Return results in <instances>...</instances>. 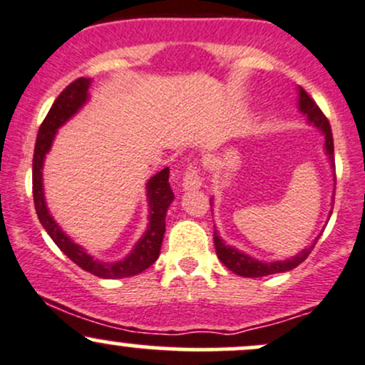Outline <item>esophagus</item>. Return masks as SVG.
<instances>
[{
    "mask_svg": "<svg viewBox=\"0 0 365 365\" xmlns=\"http://www.w3.org/2000/svg\"><path fill=\"white\" fill-rule=\"evenodd\" d=\"M183 190H197L201 189L202 185V178L199 175V168L197 164H187L185 173H183Z\"/></svg>",
    "mask_w": 365,
    "mask_h": 365,
    "instance_id": "34e87169",
    "label": "esophagus"
}]
</instances>
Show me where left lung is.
I'll list each match as a JSON object with an SVG mask.
<instances>
[{"label":"left lung","mask_w":365,"mask_h":365,"mask_svg":"<svg viewBox=\"0 0 365 365\" xmlns=\"http://www.w3.org/2000/svg\"><path fill=\"white\" fill-rule=\"evenodd\" d=\"M299 110L307 115L308 121L314 123L315 126H317L319 130L324 133V137H326V154L329 155L331 166L334 168V142H332L331 124H329V121H327L326 115H324V112L320 110V107L315 103V100L312 98L310 95L303 90V88H299ZM334 182H336V173H334ZM317 239H315L312 246L305 247L302 253L293 256L291 259L263 263V262H258V259L251 258V256L241 253V251H237L235 247L227 246V244L220 239L218 232L215 230L216 256H218L220 262H222L223 265L228 268V270H232L234 274H237V275H242V277H265V275L293 270V268H296L299 263H303L308 258V255L312 253V250H314L315 244H317Z\"/></svg>","instance_id":"left-lung-1"}]
</instances>
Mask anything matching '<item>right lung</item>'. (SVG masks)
Returning a JSON list of instances; mask_svg holds the SVG:
<instances>
[{
  "label": "right lung",
  "mask_w": 365,
  "mask_h": 365,
  "mask_svg": "<svg viewBox=\"0 0 365 365\" xmlns=\"http://www.w3.org/2000/svg\"><path fill=\"white\" fill-rule=\"evenodd\" d=\"M91 79L78 78L72 81L62 93L58 95L53 102L51 109L48 110L45 121L41 123L38 131L34 145V158H33V195H34V207L38 213L39 222L45 227L53 242L57 244L63 255L71 258L72 262L83 270L97 275L100 279H123L131 277V275L142 274L147 270L155 259L159 258L161 244L166 230V211L170 207L171 201L175 199L173 190L170 187V168H164L158 175H154L147 183V199H149V227L143 237L137 242L130 255L121 262L115 263H102L98 259H93L83 250L81 246L74 244L60 230V227L48 213V207L43 195V161H45L46 152L50 150L51 142H53L55 133L67 119H71L83 103L88 100V88H90Z\"/></svg>",
  "instance_id": "right-lung-1"
}]
</instances>
